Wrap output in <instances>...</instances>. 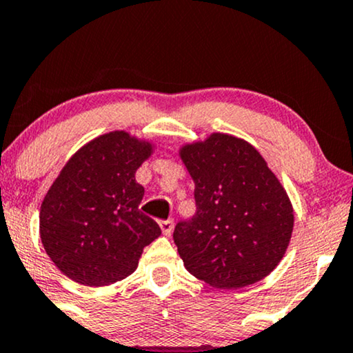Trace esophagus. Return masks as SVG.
Segmentation results:
<instances>
[{
    "label": "esophagus",
    "instance_id": "34e87169",
    "mask_svg": "<svg viewBox=\"0 0 353 353\" xmlns=\"http://www.w3.org/2000/svg\"><path fill=\"white\" fill-rule=\"evenodd\" d=\"M159 227H161V230H163L164 235L169 236L174 230V220L172 219L163 220V222H159Z\"/></svg>",
    "mask_w": 353,
    "mask_h": 353
}]
</instances>
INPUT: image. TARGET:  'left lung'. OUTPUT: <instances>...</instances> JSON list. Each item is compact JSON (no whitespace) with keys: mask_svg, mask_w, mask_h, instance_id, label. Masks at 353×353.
Here are the masks:
<instances>
[{"mask_svg":"<svg viewBox=\"0 0 353 353\" xmlns=\"http://www.w3.org/2000/svg\"><path fill=\"white\" fill-rule=\"evenodd\" d=\"M197 212L174 228L184 266L210 286L235 290L270 274L290 245L286 190L252 144L215 133L181 150Z\"/></svg>","mask_w":353,"mask_h":353,"instance_id":"obj_1","label":"left lung"}]
</instances>
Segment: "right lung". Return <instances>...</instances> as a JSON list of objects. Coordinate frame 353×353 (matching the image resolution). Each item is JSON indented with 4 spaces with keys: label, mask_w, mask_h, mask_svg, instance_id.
<instances>
[{
    "label": "right lung",
    "mask_w": 353,
    "mask_h": 353,
    "mask_svg": "<svg viewBox=\"0 0 353 353\" xmlns=\"http://www.w3.org/2000/svg\"><path fill=\"white\" fill-rule=\"evenodd\" d=\"M151 144L113 131L85 144L63 165L41 205V240L63 274L87 286L130 276L143 248L161 235L139 210L134 172Z\"/></svg>",
    "instance_id": "add662e5"
}]
</instances>
